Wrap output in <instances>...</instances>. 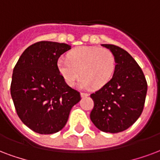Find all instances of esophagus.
Listing matches in <instances>:
<instances>
[{
  "instance_id": "34e87169",
  "label": "esophagus",
  "mask_w": 160,
  "mask_h": 160,
  "mask_svg": "<svg viewBox=\"0 0 160 160\" xmlns=\"http://www.w3.org/2000/svg\"><path fill=\"white\" fill-rule=\"evenodd\" d=\"M80 96H81V98H86V97H88V96H89V94L85 93V92H81V93H80Z\"/></svg>"
}]
</instances>
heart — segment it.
<instances>
[{"label":"heart","instance_id":"b5f03b06","mask_svg":"<svg viewBox=\"0 0 160 160\" xmlns=\"http://www.w3.org/2000/svg\"><path fill=\"white\" fill-rule=\"evenodd\" d=\"M68 58H59L57 68L70 86H74L81 75V88H100L111 80L116 68L114 54L106 48L76 47L68 52Z\"/></svg>","mask_w":160,"mask_h":160}]
</instances>
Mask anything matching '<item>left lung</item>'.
<instances>
[{"instance_id": "left-lung-1", "label": "left lung", "mask_w": 160, "mask_h": 160, "mask_svg": "<svg viewBox=\"0 0 160 160\" xmlns=\"http://www.w3.org/2000/svg\"><path fill=\"white\" fill-rule=\"evenodd\" d=\"M114 54L116 68L108 83L92 93L90 118L100 131L118 133L128 129L142 113L148 85L142 68L122 48L102 44Z\"/></svg>"}]
</instances>
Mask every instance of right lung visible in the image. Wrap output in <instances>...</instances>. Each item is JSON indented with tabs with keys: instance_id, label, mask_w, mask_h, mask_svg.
<instances>
[{
	"instance_id": "obj_1",
	"label": "right lung",
	"mask_w": 160,
	"mask_h": 160,
	"mask_svg": "<svg viewBox=\"0 0 160 160\" xmlns=\"http://www.w3.org/2000/svg\"><path fill=\"white\" fill-rule=\"evenodd\" d=\"M68 44L40 41L29 46L15 65L11 96L19 119L40 134L61 131L72 108L80 101V92L66 84L57 68Z\"/></svg>"
}]
</instances>
